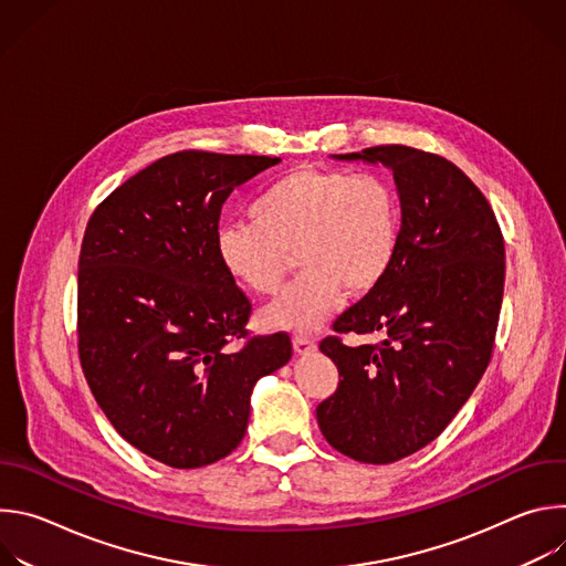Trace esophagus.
I'll return each mask as SVG.
<instances>
[{
	"mask_svg": "<svg viewBox=\"0 0 566 566\" xmlns=\"http://www.w3.org/2000/svg\"><path fill=\"white\" fill-rule=\"evenodd\" d=\"M293 349H295V354L306 356V354L315 352V340H311V338H306V336H295V338H293Z\"/></svg>",
	"mask_w": 566,
	"mask_h": 566,
	"instance_id": "obj_1",
	"label": "esophagus"
}]
</instances>
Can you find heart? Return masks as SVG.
I'll use <instances>...</instances> for the list:
<instances>
[{
  "instance_id": "heart-1",
  "label": "heart",
  "mask_w": 566,
  "mask_h": 566,
  "mask_svg": "<svg viewBox=\"0 0 566 566\" xmlns=\"http://www.w3.org/2000/svg\"><path fill=\"white\" fill-rule=\"evenodd\" d=\"M251 214L253 221L217 232V255L237 282L271 295L295 253L300 277L262 311V325L277 332H313L338 308L343 291L371 293L398 249V199L378 175L302 168L269 184Z\"/></svg>"
}]
</instances>
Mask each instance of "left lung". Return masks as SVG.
<instances>
[{
  "label": "left lung",
  "instance_id": "1",
  "mask_svg": "<svg viewBox=\"0 0 566 566\" xmlns=\"http://www.w3.org/2000/svg\"><path fill=\"white\" fill-rule=\"evenodd\" d=\"M338 160L382 164L400 199L398 249L385 280L336 322L376 345L319 343L338 367L317 426L338 452L394 463L434 441L486 371L504 295V237L481 190L439 154L378 145Z\"/></svg>",
  "mask_w": 566,
  "mask_h": 566
}]
</instances>
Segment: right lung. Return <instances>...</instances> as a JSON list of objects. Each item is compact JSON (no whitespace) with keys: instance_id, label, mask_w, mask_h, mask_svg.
Returning <instances> with one entry per match:
<instances>
[{"instance_id":"right-lung-1","label":"right lung","mask_w":566,"mask_h":566,"mask_svg":"<svg viewBox=\"0 0 566 566\" xmlns=\"http://www.w3.org/2000/svg\"><path fill=\"white\" fill-rule=\"evenodd\" d=\"M277 156L177 151L92 214L77 262V354L116 432L181 470L244 439L255 382L289 363L286 334L249 338L251 300L217 255L230 192ZM245 338L239 350L227 345Z\"/></svg>"}]
</instances>
